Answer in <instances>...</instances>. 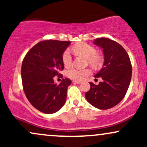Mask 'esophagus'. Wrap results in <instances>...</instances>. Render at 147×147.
I'll use <instances>...</instances> for the list:
<instances>
[{
  "mask_svg": "<svg viewBox=\"0 0 147 147\" xmlns=\"http://www.w3.org/2000/svg\"><path fill=\"white\" fill-rule=\"evenodd\" d=\"M72 82H73L74 84H80L82 82H79V81H75V80H73L72 81Z\"/></svg>",
  "mask_w": 147,
  "mask_h": 147,
  "instance_id": "obj_1",
  "label": "esophagus"
}]
</instances>
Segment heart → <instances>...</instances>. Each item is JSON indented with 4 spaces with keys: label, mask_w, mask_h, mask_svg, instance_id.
Here are the masks:
<instances>
[{
    "label": "heart",
    "mask_w": 147,
    "mask_h": 147,
    "mask_svg": "<svg viewBox=\"0 0 147 147\" xmlns=\"http://www.w3.org/2000/svg\"><path fill=\"white\" fill-rule=\"evenodd\" d=\"M72 50L76 55L86 58L91 66L97 68L102 64V59L99 54L97 53L95 48L86 43H79L72 47ZM62 61L65 67H69L71 65L72 57L69 50H65L62 55ZM90 74V69H77L72 68L68 70L66 75L69 78L74 80L81 81Z\"/></svg>",
    "instance_id": "1"
}]
</instances>
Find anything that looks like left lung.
Segmentation results:
<instances>
[{
  "instance_id": "obj_1",
  "label": "left lung",
  "mask_w": 147,
  "mask_h": 147,
  "mask_svg": "<svg viewBox=\"0 0 147 147\" xmlns=\"http://www.w3.org/2000/svg\"><path fill=\"white\" fill-rule=\"evenodd\" d=\"M93 43L102 49L104 63L95 75L101 77L98 85L89 82L90 88L86 99L97 109L106 110L119 104L125 96L132 76V65L127 52L120 44L107 38H99Z\"/></svg>"
}]
</instances>
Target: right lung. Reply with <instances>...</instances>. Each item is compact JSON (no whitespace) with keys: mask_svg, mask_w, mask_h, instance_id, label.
<instances>
[{"mask_svg":"<svg viewBox=\"0 0 147 147\" xmlns=\"http://www.w3.org/2000/svg\"><path fill=\"white\" fill-rule=\"evenodd\" d=\"M70 45V41H41L30 49L23 61L21 77L25 94L32 105L42 113H55L65 104L71 80L62 79L57 85L53 78L63 70L62 55Z\"/></svg>","mask_w":147,"mask_h":147,"instance_id":"obj_1","label":"right lung"}]
</instances>
